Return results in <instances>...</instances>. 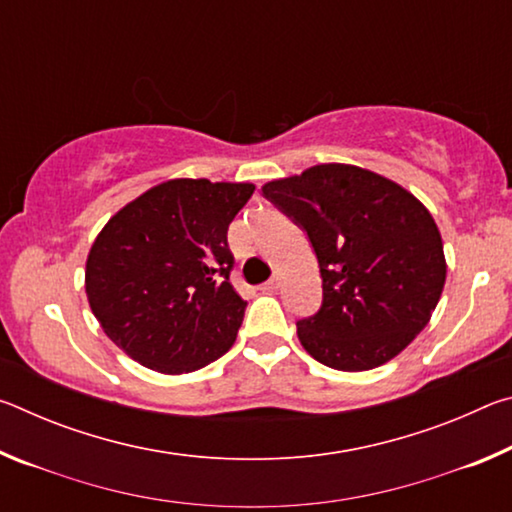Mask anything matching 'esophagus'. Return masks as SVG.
<instances>
[{"label": "esophagus", "mask_w": 512, "mask_h": 512, "mask_svg": "<svg viewBox=\"0 0 512 512\" xmlns=\"http://www.w3.org/2000/svg\"><path fill=\"white\" fill-rule=\"evenodd\" d=\"M277 289H280V277H271V280H268L266 284H262V291H268V293H271V291H277Z\"/></svg>", "instance_id": "obj_1"}]
</instances>
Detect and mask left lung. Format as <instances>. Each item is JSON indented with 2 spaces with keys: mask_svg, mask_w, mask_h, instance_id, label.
I'll list each match as a JSON object with an SVG mask.
<instances>
[{
  "mask_svg": "<svg viewBox=\"0 0 512 512\" xmlns=\"http://www.w3.org/2000/svg\"><path fill=\"white\" fill-rule=\"evenodd\" d=\"M314 246L323 305L298 320V339L327 368L361 372L397 357L445 287L433 216L409 189L354 164H316L262 187Z\"/></svg>",
  "mask_w": 512,
  "mask_h": 512,
  "instance_id": "obj_1",
  "label": "left lung"
}]
</instances>
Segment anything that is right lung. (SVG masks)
<instances>
[{
  "label": "right lung",
  "mask_w": 512,
  "mask_h": 512,
  "mask_svg": "<svg viewBox=\"0 0 512 512\" xmlns=\"http://www.w3.org/2000/svg\"><path fill=\"white\" fill-rule=\"evenodd\" d=\"M250 183L173 178L110 216L85 262V293L108 339L164 375L232 348L246 300L230 284L228 225Z\"/></svg>",
  "instance_id": "obj_1"
}]
</instances>
